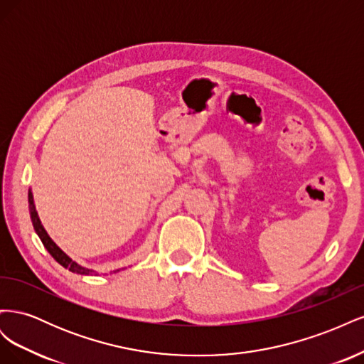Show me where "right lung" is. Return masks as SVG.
Here are the masks:
<instances>
[{
    "instance_id": "obj_1",
    "label": "right lung",
    "mask_w": 364,
    "mask_h": 364,
    "mask_svg": "<svg viewBox=\"0 0 364 364\" xmlns=\"http://www.w3.org/2000/svg\"><path fill=\"white\" fill-rule=\"evenodd\" d=\"M28 211H30V218H31V223H33V228H35L38 237L41 238L42 245L46 246V249L50 252V255L56 259L60 266H63L65 269H68L70 272L73 273H79V274H98L95 270L92 269H87V267H83L80 266V264H77L75 261H73L67 253H65L54 241L51 240V237L47 234L46 228L42 226L41 220H39V215H38V211H36V206H35V200H33V193L31 190H28ZM115 273L119 272V270H114Z\"/></svg>"
}]
</instances>
